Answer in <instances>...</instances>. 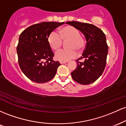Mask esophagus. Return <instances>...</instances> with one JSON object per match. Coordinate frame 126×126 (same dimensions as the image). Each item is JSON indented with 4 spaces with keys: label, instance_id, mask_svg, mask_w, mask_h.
<instances>
[{
    "label": "esophagus",
    "instance_id": "obj_1",
    "mask_svg": "<svg viewBox=\"0 0 126 126\" xmlns=\"http://www.w3.org/2000/svg\"><path fill=\"white\" fill-rule=\"evenodd\" d=\"M67 63V62H63V61H60V64H65V63Z\"/></svg>",
    "mask_w": 126,
    "mask_h": 126
}]
</instances>
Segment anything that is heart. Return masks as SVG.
I'll return each instance as SVG.
<instances>
[{
	"label": "heart",
	"mask_w": 126,
	"mask_h": 126,
	"mask_svg": "<svg viewBox=\"0 0 126 126\" xmlns=\"http://www.w3.org/2000/svg\"><path fill=\"white\" fill-rule=\"evenodd\" d=\"M59 34L53 31L50 33L47 38L49 46L53 50H59L62 47L63 41L66 43L67 49H62L56 52L55 57L60 61L67 62L76 57L77 53L82 52L85 47V39L80 35V32L76 27L71 25L66 26L60 29Z\"/></svg>",
	"instance_id": "1"
}]
</instances>
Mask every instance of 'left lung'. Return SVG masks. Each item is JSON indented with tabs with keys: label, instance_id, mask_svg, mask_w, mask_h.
Masks as SVG:
<instances>
[{
	"label": "left lung",
	"instance_id": "1",
	"mask_svg": "<svg viewBox=\"0 0 126 126\" xmlns=\"http://www.w3.org/2000/svg\"><path fill=\"white\" fill-rule=\"evenodd\" d=\"M66 24L76 27L84 34L86 44L82 56L76 60L78 65L71 73L73 79L82 85L93 83L104 70L108 47L103 31L88 23L68 21Z\"/></svg>",
	"mask_w": 126,
	"mask_h": 126
}]
</instances>
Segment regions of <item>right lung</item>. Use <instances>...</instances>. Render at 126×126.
Returning <instances> with one entry per match:
<instances>
[{
    "label": "right lung",
    "mask_w": 126,
    "mask_h": 126,
    "mask_svg": "<svg viewBox=\"0 0 126 126\" xmlns=\"http://www.w3.org/2000/svg\"><path fill=\"white\" fill-rule=\"evenodd\" d=\"M64 22H43L29 27L22 32L16 47L18 63L24 74L33 82L43 83L56 75L59 62L49 46L50 33Z\"/></svg>",
    "instance_id": "obj_1"
}]
</instances>
